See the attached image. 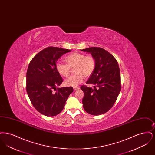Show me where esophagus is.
Returning <instances> with one entry per match:
<instances>
[{
  "label": "esophagus",
  "mask_w": 155,
  "mask_h": 155,
  "mask_svg": "<svg viewBox=\"0 0 155 155\" xmlns=\"http://www.w3.org/2000/svg\"><path fill=\"white\" fill-rule=\"evenodd\" d=\"M73 89H74V90L75 91V90H78V89H80V88H79L78 87H74V88H73Z\"/></svg>",
  "instance_id": "obj_1"
}]
</instances>
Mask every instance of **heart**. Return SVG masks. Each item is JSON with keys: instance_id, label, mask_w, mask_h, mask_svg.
Here are the masks:
<instances>
[{"instance_id": "b5f03b06", "label": "heart", "mask_w": 155, "mask_h": 155, "mask_svg": "<svg viewBox=\"0 0 155 155\" xmlns=\"http://www.w3.org/2000/svg\"><path fill=\"white\" fill-rule=\"evenodd\" d=\"M66 63L63 64L58 62L56 69L58 73L64 77H68L74 69L75 74L64 81V84L70 87H77L84 81L85 77H91L96 68V61L92 56L74 52L65 58Z\"/></svg>"}]
</instances>
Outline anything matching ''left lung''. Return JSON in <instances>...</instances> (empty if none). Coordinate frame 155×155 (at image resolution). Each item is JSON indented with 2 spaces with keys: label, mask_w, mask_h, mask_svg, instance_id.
<instances>
[{
  "label": "left lung",
  "mask_w": 155,
  "mask_h": 155,
  "mask_svg": "<svg viewBox=\"0 0 155 155\" xmlns=\"http://www.w3.org/2000/svg\"><path fill=\"white\" fill-rule=\"evenodd\" d=\"M88 52L96 61V68L87 84L82 85L84 93L82 99L84 110L91 115H101L113 107L121 91V76L116 59L103 48L92 47L81 50Z\"/></svg>",
  "instance_id": "1"
}]
</instances>
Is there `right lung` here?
Returning <instances> with one entry per match:
<instances>
[{
    "label": "right lung",
    "instance_id": "1",
    "mask_svg": "<svg viewBox=\"0 0 155 155\" xmlns=\"http://www.w3.org/2000/svg\"><path fill=\"white\" fill-rule=\"evenodd\" d=\"M71 51L50 46L37 53L27 71L26 90L35 109L46 116H54L63 110L73 92L71 87L56 88L63 78L56 69L57 60Z\"/></svg>",
    "mask_w": 155,
    "mask_h": 155
}]
</instances>
